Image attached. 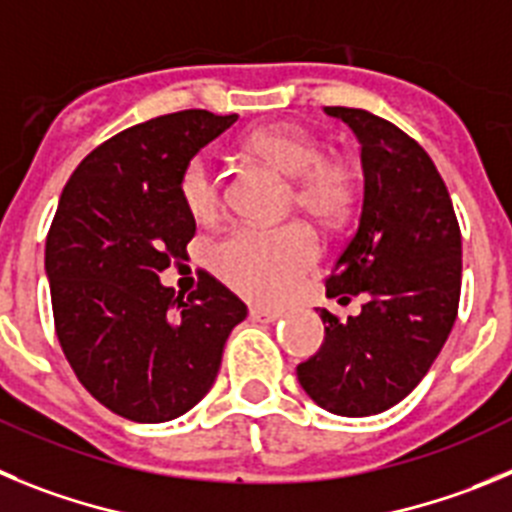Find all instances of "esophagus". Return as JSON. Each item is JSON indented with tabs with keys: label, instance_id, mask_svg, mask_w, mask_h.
Returning <instances> with one entry per match:
<instances>
[{
	"label": "esophagus",
	"instance_id": "esophagus-1",
	"mask_svg": "<svg viewBox=\"0 0 512 512\" xmlns=\"http://www.w3.org/2000/svg\"><path fill=\"white\" fill-rule=\"evenodd\" d=\"M283 313L275 311V308H262V306H250V319L255 321H262V324H273V321H278Z\"/></svg>",
	"mask_w": 512,
	"mask_h": 512
}]
</instances>
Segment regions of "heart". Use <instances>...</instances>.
Returning a JSON list of instances; mask_svg holds the SVG:
<instances>
[{
    "label": "heart",
    "instance_id": "b5f03b06",
    "mask_svg": "<svg viewBox=\"0 0 512 512\" xmlns=\"http://www.w3.org/2000/svg\"><path fill=\"white\" fill-rule=\"evenodd\" d=\"M245 150L293 178L290 201L321 222H339L352 211L359 191L357 165L342 155H324L319 140L301 127L275 124L250 132ZM178 193L199 224L222 214V183L206 155H193L181 170ZM319 257L316 234L303 222L280 227H237L211 247V270L224 285L257 303H278L296 288Z\"/></svg>",
    "mask_w": 512,
    "mask_h": 512
}]
</instances>
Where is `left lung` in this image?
<instances>
[{"mask_svg": "<svg viewBox=\"0 0 512 512\" xmlns=\"http://www.w3.org/2000/svg\"><path fill=\"white\" fill-rule=\"evenodd\" d=\"M362 142L359 227L326 278L339 303L365 296L359 316L321 308L324 344L298 382L336 416H375L416 388L457 319L462 232L434 160L400 127L365 109L326 107ZM349 292V297L343 293Z\"/></svg>", "mask_w": 512, "mask_h": 512, "instance_id": "1", "label": "left lung"}]
</instances>
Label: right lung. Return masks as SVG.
I'll use <instances>...</instances> for the list:
<instances>
[{
	"label": "right lung",
	"mask_w": 512,
	"mask_h": 512,
	"mask_svg": "<svg viewBox=\"0 0 512 512\" xmlns=\"http://www.w3.org/2000/svg\"><path fill=\"white\" fill-rule=\"evenodd\" d=\"M234 122L186 109L127 127L81 160L55 209L45 239L55 334L78 382L130 421L191 411L247 316L206 270L186 301L158 278L196 234L181 170Z\"/></svg>",
	"instance_id": "add662e5"
}]
</instances>
